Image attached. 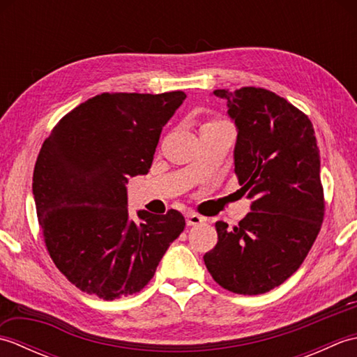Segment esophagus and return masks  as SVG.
Returning a JSON list of instances; mask_svg holds the SVG:
<instances>
[{"mask_svg": "<svg viewBox=\"0 0 357 357\" xmlns=\"http://www.w3.org/2000/svg\"><path fill=\"white\" fill-rule=\"evenodd\" d=\"M185 218H187V225H199L202 222H206V218L198 215V213H193V211L187 213Z\"/></svg>", "mask_w": 357, "mask_h": 357, "instance_id": "34e87169", "label": "esophagus"}]
</instances>
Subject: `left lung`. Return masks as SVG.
Masks as SVG:
<instances>
[{
	"mask_svg": "<svg viewBox=\"0 0 357 357\" xmlns=\"http://www.w3.org/2000/svg\"><path fill=\"white\" fill-rule=\"evenodd\" d=\"M213 95L227 101L238 128L234 173L252 211L233 229L218 221V244L204 255L216 282L238 294H262L304 262L325 211L321 156L304 112L261 87Z\"/></svg>",
	"mask_w": 357,
	"mask_h": 357,
	"instance_id": "1",
	"label": "left lung"
}]
</instances>
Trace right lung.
Returning <instances> with one entry per match:
<instances>
[{
  "instance_id": "add662e5",
  "label": "right lung",
  "mask_w": 357,
  "mask_h": 357,
  "mask_svg": "<svg viewBox=\"0 0 357 357\" xmlns=\"http://www.w3.org/2000/svg\"><path fill=\"white\" fill-rule=\"evenodd\" d=\"M185 93H101L53 127L36 158L38 222L56 268L81 291L113 301L141 291L183 233L178 210L128 216L130 176L150 169L162 127Z\"/></svg>"
}]
</instances>
